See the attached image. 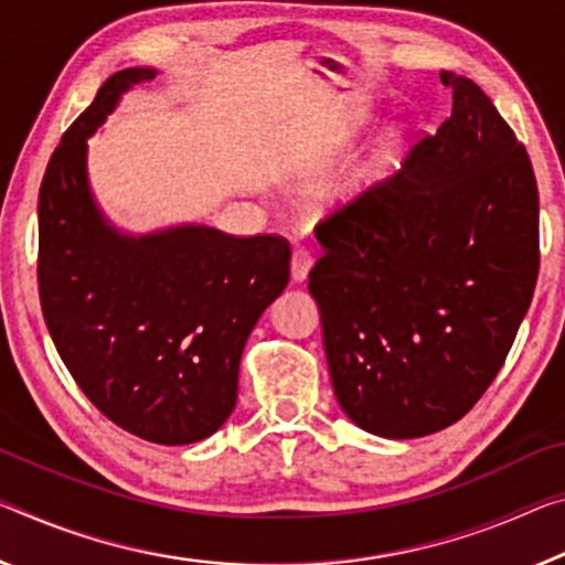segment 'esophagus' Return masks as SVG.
Instances as JSON below:
<instances>
[{"mask_svg":"<svg viewBox=\"0 0 565 565\" xmlns=\"http://www.w3.org/2000/svg\"><path fill=\"white\" fill-rule=\"evenodd\" d=\"M311 264H315V256L307 246H297L291 254V279L303 281L311 271Z\"/></svg>","mask_w":565,"mask_h":565,"instance_id":"obj_1","label":"esophagus"}]
</instances>
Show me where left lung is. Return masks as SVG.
I'll return each instance as SVG.
<instances>
[{
    "instance_id": "obj_1",
    "label": "left lung",
    "mask_w": 565,
    "mask_h": 565,
    "mask_svg": "<svg viewBox=\"0 0 565 565\" xmlns=\"http://www.w3.org/2000/svg\"><path fill=\"white\" fill-rule=\"evenodd\" d=\"M452 115L405 168L317 223L309 274L331 384L354 425L433 435L476 407L539 281L527 150L472 79L440 73Z\"/></svg>"
}]
</instances>
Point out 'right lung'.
Here are the masks:
<instances>
[{
    "instance_id": "1",
    "label": "right lung",
    "mask_w": 565,
    "mask_h": 565,
    "mask_svg": "<svg viewBox=\"0 0 565 565\" xmlns=\"http://www.w3.org/2000/svg\"><path fill=\"white\" fill-rule=\"evenodd\" d=\"M120 70L70 125L40 185L38 284L44 324L85 397L125 433L188 445L236 407L250 329L289 284V241L181 226L122 236L93 203L87 136L130 85Z\"/></svg>"
}]
</instances>
